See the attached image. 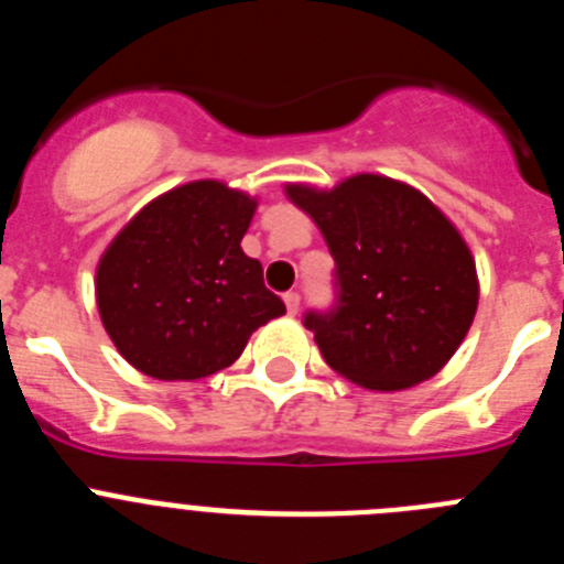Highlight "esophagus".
Returning <instances> with one entry per match:
<instances>
[{
	"mask_svg": "<svg viewBox=\"0 0 564 564\" xmlns=\"http://www.w3.org/2000/svg\"><path fill=\"white\" fill-rule=\"evenodd\" d=\"M285 307H288V313H291V316H296V313H299V293L296 291L285 293Z\"/></svg>",
	"mask_w": 564,
	"mask_h": 564,
	"instance_id": "obj_1",
	"label": "esophagus"
}]
</instances>
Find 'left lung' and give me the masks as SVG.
<instances>
[{
  "instance_id": "1",
  "label": "left lung",
  "mask_w": 564,
  "mask_h": 564,
  "mask_svg": "<svg viewBox=\"0 0 564 564\" xmlns=\"http://www.w3.org/2000/svg\"><path fill=\"white\" fill-rule=\"evenodd\" d=\"M336 259L338 302L305 327L338 376L395 392L455 356L475 322L477 268L449 217L417 188L356 174L333 188L288 183Z\"/></svg>"
}]
</instances>
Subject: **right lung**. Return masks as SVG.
<instances>
[{"mask_svg":"<svg viewBox=\"0 0 564 564\" xmlns=\"http://www.w3.org/2000/svg\"><path fill=\"white\" fill-rule=\"evenodd\" d=\"M257 200L220 181H194L143 206L98 262L104 330L134 370L197 381L242 356L285 305L239 248Z\"/></svg>","mask_w":564,"mask_h":564,"instance_id":"add662e5","label":"right lung"}]
</instances>
